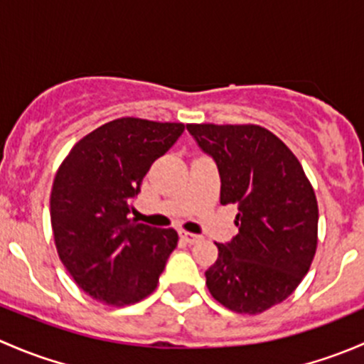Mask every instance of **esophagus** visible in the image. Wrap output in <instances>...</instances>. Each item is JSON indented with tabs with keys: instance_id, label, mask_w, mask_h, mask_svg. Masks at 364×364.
<instances>
[{
	"instance_id": "esophagus-1",
	"label": "esophagus",
	"mask_w": 364,
	"mask_h": 364,
	"mask_svg": "<svg viewBox=\"0 0 364 364\" xmlns=\"http://www.w3.org/2000/svg\"><path fill=\"white\" fill-rule=\"evenodd\" d=\"M179 237H181L185 243L188 245H193V243H199L200 240H203V236H199V234H192V232H185V230H181L179 232Z\"/></svg>"
}]
</instances>
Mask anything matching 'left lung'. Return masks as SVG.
Masks as SVG:
<instances>
[{
  "mask_svg": "<svg viewBox=\"0 0 364 364\" xmlns=\"http://www.w3.org/2000/svg\"><path fill=\"white\" fill-rule=\"evenodd\" d=\"M218 167L220 203L236 204L237 236L216 243L205 285L236 314H260L294 292L317 250L318 208L294 153L257 124H186Z\"/></svg>",
  "mask_w": 364,
  "mask_h": 364,
  "instance_id": "left-lung-1",
  "label": "left lung"
}]
</instances>
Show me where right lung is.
<instances>
[{
	"instance_id": "add662e5",
	"label": "right lung",
	"mask_w": 364,
	"mask_h": 364,
	"mask_svg": "<svg viewBox=\"0 0 364 364\" xmlns=\"http://www.w3.org/2000/svg\"><path fill=\"white\" fill-rule=\"evenodd\" d=\"M183 130V123L114 119L80 139L58 168L50 192L58 255L93 299L124 306L156 289L178 232L128 215L146 172Z\"/></svg>"
}]
</instances>
